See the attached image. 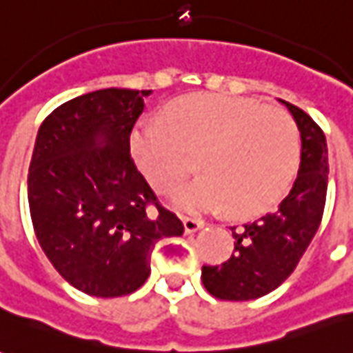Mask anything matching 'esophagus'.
Wrapping results in <instances>:
<instances>
[{
    "label": "esophagus",
    "mask_w": 353,
    "mask_h": 353,
    "mask_svg": "<svg viewBox=\"0 0 353 353\" xmlns=\"http://www.w3.org/2000/svg\"><path fill=\"white\" fill-rule=\"evenodd\" d=\"M183 227L185 232L191 234V232H196L199 229H202V227H204V221L199 219V217H183Z\"/></svg>",
    "instance_id": "esophagus-1"
}]
</instances>
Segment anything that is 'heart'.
<instances>
[{
    "label": "heart",
    "mask_w": 353,
    "mask_h": 353,
    "mask_svg": "<svg viewBox=\"0 0 353 353\" xmlns=\"http://www.w3.org/2000/svg\"><path fill=\"white\" fill-rule=\"evenodd\" d=\"M301 132L288 111L245 98L191 94L164 123H141L132 151L151 183L168 192L192 172L204 174L174 194L187 212L225 206L232 217H257L280 204L301 164Z\"/></svg>",
    "instance_id": "b5f03b06"
}]
</instances>
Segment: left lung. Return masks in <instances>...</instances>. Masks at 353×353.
<instances>
[{
  "instance_id": "left-lung-1",
  "label": "left lung",
  "mask_w": 353,
  "mask_h": 353,
  "mask_svg": "<svg viewBox=\"0 0 353 353\" xmlns=\"http://www.w3.org/2000/svg\"><path fill=\"white\" fill-rule=\"evenodd\" d=\"M283 101V100H281ZM301 132V166L278 210L230 227L234 252L221 265L202 266V283L221 301H252L288 280L318 232L327 196V143L308 113L283 101Z\"/></svg>"
}]
</instances>
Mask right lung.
I'll list each match as a JSON object with an SVG mask.
<instances>
[{
    "mask_svg": "<svg viewBox=\"0 0 353 353\" xmlns=\"http://www.w3.org/2000/svg\"><path fill=\"white\" fill-rule=\"evenodd\" d=\"M147 94H83L58 105L37 132L28 172L35 236L58 274L87 295L134 293L151 274L154 244L183 234L130 154Z\"/></svg>",
    "mask_w": 353,
    "mask_h": 353,
    "instance_id": "right-lung-1",
    "label": "right lung"
}]
</instances>
